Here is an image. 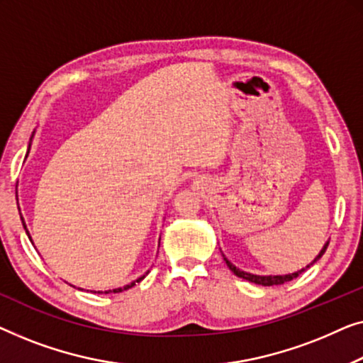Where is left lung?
<instances>
[{
	"instance_id": "obj_1",
	"label": "left lung",
	"mask_w": 363,
	"mask_h": 363,
	"mask_svg": "<svg viewBox=\"0 0 363 363\" xmlns=\"http://www.w3.org/2000/svg\"><path fill=\"white\" fill-rule=\"evenodd\" d=\"M328 247H329V243H325L324 245V248L320 250V253L318 255V258L314 259L313 263L311 264H314L315 262H318V259L323 257L324 255V252L325 250H328ZM223 259H225V263H227V267L232 269V272L237 274L238 278H243V279H247V281H252V283H255V284H262V286H274V284H283V283H286V281H291V279H294V278H298L301 273L304 272L306 268H309L311 264H308V267L306 268H303V269H299V272H296V273H293V274H284V277H258V274H250V273H245V272H242V269H238L237 267H233V264L228 262V259L223 257Z\"/></svg>"
}]
</instances>
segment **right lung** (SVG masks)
Listing matches in <instances>:
<instances>
[{"label":"right lung","mask_w":363,"mask_h":363,"mask_svg":"<svg viewBox=\"0 0 363 363\" xmlns=\"http://www.w3.org/2000/svg\"><path fill=\"white\" fill-rule=\"evenodd\" d=\"M21 220H23V218H21ZM23 225H24V220H23ZM24 228H26V225H24ZM26 232H28V230H26ZM28 235H29V233H28ZM29 238H30V237H29ZM143 278H145V277H141L140 279H136V281L140 283ZM131 286H135V283H131V284H128V286H125V288H118V289H113V291H105V293H106V294H108V293H121V291L128 289V288H131Z\"/></svg>","instance_id":"add662e5"}]
</instances>
